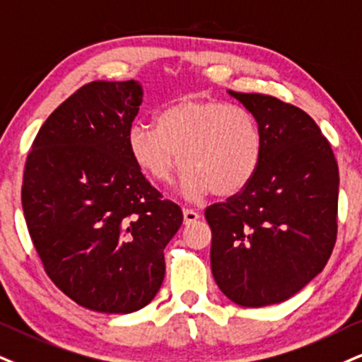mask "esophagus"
I'll use <instances>...</instances> for the list:
<instances>
[{"label":"esophagus","mask_w":362,"mask_h":362,"mask_svg":"<svg viewBox=\"0 0 362 362\" xmlns=\"http://www.w3.org/2000/svg\"><path fill=\"white\" fill-rule=\"evenodd\" d=\"M182 218H185L186 225H189V223H194L196 220H199V213L194 211V209L185 208L182 209Z\"/></svg>","instance_id":"1"}]
</instances>
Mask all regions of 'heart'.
Wrapping results in <instances>:
<instances>
[{
    "mask_svg": "<svg viewBox=\"0 0 362 362\" xmlns=\"http://www.w3.org/2000/svg\"><path fill=\"white\" fill-rule=\"evenodd\" d=\"M127 151L137 169L163 186L173 181L181 160L186 198L198 199L209 191L233 196L247 188L260 168L263 134L245 107L182 97L154 115V127H129Z\"/></svg>",
    "mask_w": 362,
    "mask_h": 362,
    "instance_id": "obj_1",
    "label": "heart"
}]
</instances>
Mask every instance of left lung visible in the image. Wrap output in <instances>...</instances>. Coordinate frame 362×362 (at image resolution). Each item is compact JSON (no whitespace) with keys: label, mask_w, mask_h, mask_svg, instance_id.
Masks as SVG:
<instances>
[{"label":"left lung","mask_w":362,"mask_h":362,"mask_svg":"<svg viewBox=\"0 0 362 362\" xmlns=\"http://www.w3.org/2000/svg\"><path fill=\"white\" fill-rule=\"evenodd\" d=\"M228 93L257 117L263 156L247 188L204 211L211 228V272L235 304H280L319 275L331 257L337 163L302 109L262 93Z\"/></svg>","instance_id":"8db88e82"}]
</instances>
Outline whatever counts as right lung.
<instances>
[{
    "instance_id": "obj_1",
    "label": "right lung",
    "mask_w": 362,
    "mask_h": 362,
    "mask_svg": "<svg viewBox=\"0 0 362 362\" xmlns=\"http://www.w3.org/2000/svg\"><path fill=\"white\" fill-rule=\"evenodd\" d=\"M136 80L80 87L45 120L26 158L21 203L45 272L78 305L131 314L156 297L182 211L132 163Z\"/></svg>"
}]
</instances>
